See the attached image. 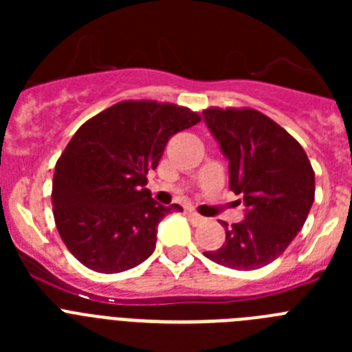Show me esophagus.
I'll return each mask as SVG.
<instances>
[{
	"mask_svg": "<svg viewBox=\"0 0 352 352\" xmlns=\"http://www.w3.org/2000/svg\"><path fill=\"white\" fill-rule=\"evenodd\" d=\"M186 214H188V219H190V222L194 223V226H199V223H204L206 222V219L204 217H201V214L197 213V211H186Z\"/></svg>",
	"mask_w": 352,
	"mask_h": 352,
	"instance_id": "34e87169",
	"label": "esophagus"
}]
</instances>
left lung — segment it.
<instances>
[{
  "mask_svg": "<svg viewBox=\"0 0 352 352\" xmlns=\"http://www.w3.org/2000/svg\"><path fill=\"white\" fill-rule=\"evenodd\" d=\"M229 160V188L247 206L245 220L226 227V243L204 252L239 272L259 270L291 245L314 203L316 174L300 142L256 109L203 111Z\"/></svg>",
  "mask_w": 352,
  "mask_h": 352,
  "instance_id": "1",
  "label": "left lung"
}]
</instances>
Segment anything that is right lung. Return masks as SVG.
Wrapping results in <instances>:
<instances>
[{"instance_id": "1", "label": "right lung", "mask_w": 352, "mask_h": 352, "mask_svg": "<svg viewBox=\"0 0 352 352\" xmlns=\"http://www.w3.org/2000/svg\"><path fill=\"white\" fill-rule=\"evenodd\" d=\"M190 109L125 100L88 120L56 162L52 213L63 243L86 268L120 273L144 263L157 226L179 204L162 206L144 188L174 133L197 125Z\"/></svg>"}]
</instances>
